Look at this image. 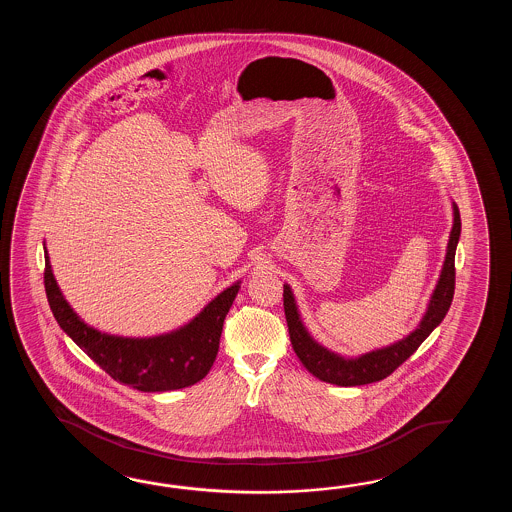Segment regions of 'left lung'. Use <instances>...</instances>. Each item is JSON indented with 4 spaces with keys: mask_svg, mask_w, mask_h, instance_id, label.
I'll list each match as a JSON object with an SVG mask.
<instances>
[{
    "mask_svg": "<svg viewBox=\"0 0 512 512\" xmlns=\"http://www.w3.org/2000/svg\"><path fill=\"white\" fill-rule=\"evenodd\" d=\"M459 234H461V218H459V208L454 203V225H452L450 240L446 247L443 271L439 276V282L435 285L434 294L430 298V304L421 324L403 340L395 342L388 348L375 349L366 355H360L357 359H344L315 342L300 320L291 287L283 285V309H285V318L289 327V337H291L294 353L304 364L305 370L313 373L316 379L337 384V386H360V384L382 381L388 375H392L404 360L414 355L415 349L419 348L435 327L443 322V318L450 309L454 289H456L454 261H456Z\"/></svg>",
    "mask_w": 512,
    "mask_h": 512,
    "instance_id": "1",
    "label": "left lung"
}]
</instances>
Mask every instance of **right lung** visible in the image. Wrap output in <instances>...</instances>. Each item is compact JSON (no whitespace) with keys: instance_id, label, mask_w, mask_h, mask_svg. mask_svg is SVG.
I'll return each mask as SVG.
<instances>
[{"instance_id":"add662e5","label":"right lung","mask_w":512,"mask_h":512,"mask_svg":"<svg viewBox=\"0 0 512 512\" xmlns=\"http://www.w3.org/2000/svg\"><path fill=\"white\" fill-rule=\"evenodd\" d=\"M44 283L45 294L58 326L111 379L141 392L181 390L207 375L218 355L225 316L240 291V282L230 285L190 324L168 335L124 338L100 333L78 318L56 285L47 249Z\"/></svg>"}]
</instances>
